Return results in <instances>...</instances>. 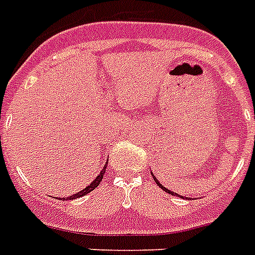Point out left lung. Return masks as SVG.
Returning a JSON list of instances; mask_svg holds the SVG:
<instances>
[{
    "mask_svg": "<svg viewBox=\"0 0 255 255\" xmlns=\"http://www.w3.org/2000/svg\"><path fill=\"white\" fill-rule=\"evenodd\" d=\"M153 178H155V181H156V182H157V185H159V186H160V188H161V189H163V190H165V192H167V193H169V194H176V193H172V192H170V190H168V189H167V188H164V186H163V185H161V184H160V182H159V181H157V180H156V177H155V176H153Z\"/></svg>",
    "mask_w": 255,
    "mask_h": 255,
    "instance_id": "left-lung-1",
    "label": "left lung"
}]
</instances>
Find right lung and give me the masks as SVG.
<instances>
[{
	"instance_id": "add662e5",
	"label": "right lung",
	"mask_w": 255,
	"mask_h": 255,
	"mask_svg": "<svg viewBox=\"0 0 255 255\" xmlns=\"http://www.w3.org/2000/svg\"><path fill=\"white\" fill-rule=\"evenodd\" d=\"M106 165H107V164H106ZM104 172H106V167H104L103 169H102V172H100V174H99V176H98V177H96L95 180H94V181H92L91 184H90V185H88V186H86L85 189H83V190H81V192H79V193L74 194V196H70V197H69V200H74V198H79V197H83V196H85V194L90 193V192H91V190H94V189H95L96 186H98V185H99V184H100V181H102V178H103V174H104Z\"/></svg>"
}]
</instances>
